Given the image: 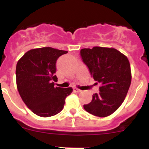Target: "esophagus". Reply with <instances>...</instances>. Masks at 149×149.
<instances>
[{
  "label": "esophagus",
  "instance_id": "34e87169",
  "mask_svg": "<svg viewBox=\"0 0 149 149\" xmlns=\"http://www.w3.org/2000/svg\"><path fill=\"white\" fill-rule=\"evenodd\" d=\"M74 92H76V93H81V89H77V88H76V87L74 88Z\"/></svg>",
  "mask_w": 149,
  "mask_h": 149
}]
</instances>
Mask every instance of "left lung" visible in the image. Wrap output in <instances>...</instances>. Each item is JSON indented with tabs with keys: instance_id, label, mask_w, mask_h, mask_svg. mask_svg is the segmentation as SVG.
<instances>
[{
	"instance_id": "left-lung-1",
	"label": "left lung",
	"mask_w": 149,
	"mask_h": 149,
	"mask_svg": "<svg viewBox=\"0 0 149 149\" xmlns=\"http://www.w3.org/2000/svg\"><path fill=\"white\" fill-rule=\"evenodd\" d=\"M81 56L91 76L101 84L99 93L93 94L84 108L96 116H108L121 106L128 92L131 82L128 59L115 48L97 46L81 49Z\"/></svg>"
}]
</instances>
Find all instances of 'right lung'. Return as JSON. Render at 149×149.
<instances>
[{
	"label": "right lung",
	"mask_w": 149,
	"mask_h": 149,
	"mask_svg": "<svg viewBox=\"0 0 149 149\" xmlns=\"http://www.w3.org/2000/svg\"><path fill=\"white\" fill-rule=\"evenodd\" d=\"M68 51L50 47L35 48L26 52L16 65L18 91L27 107L41 117L59 113L65 99L73 91L72 87H55L57 81L56 62Z\"/></svg>",
	"instance_id": "1"
}]
</instances>
